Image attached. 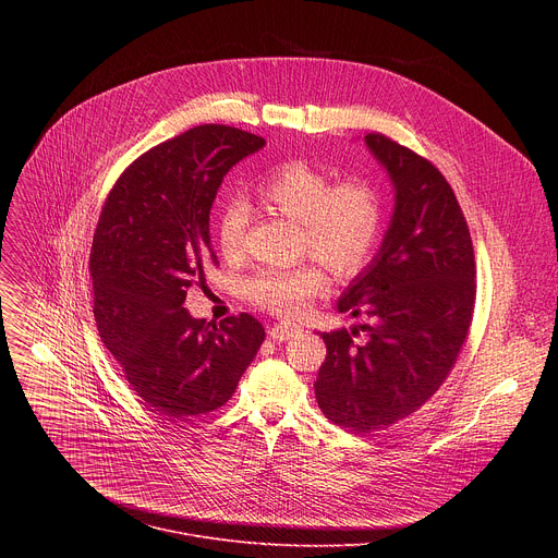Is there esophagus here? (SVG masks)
<instances>
[{
    "mask_svg": "<svg viewBox=\"0 0 558 558\" xmlns=\"http://www.w3.org/2000/svg\"><path fill=\"white\" fill-rule=\"evenodd\" d=\"M298 333H300V327H295L291 323H278V325H274L269 329V338L276 340V342H284V340H289V338H293Z\"/></svg>",
    "mask_w": 558,
    "mask_h": 558,
    "instance_id": "obj_1",
    "label": "esophagus"
}]
</instances>
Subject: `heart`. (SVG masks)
I'll return each mask as SVG.
<instances>
[{
  "label": "heart",
  "mask_w": 558,
  "mask_h": 558,
  "mask_svg": "<svg viewBox=\"0 0 558 558\" xmlns=\"http://www.w3.org/2000/svg\"><path fill=\"white\" fill-rule=\"evenodd\" d=\"M331 179L306 163L293 161L274 170L258 187L265 205L300 222L302 250L320 260L331 274L351 278L373 258L381 233V201L366 181ZM247 205L229 201L216 220L218 247L225 258L241 254L247 227ZM327 289V276L315 263L284 269H265L250 280V298L280 315H300L308 300Z\"/></svg>",
  "instance_id": "obj_1"
}]
</instances>
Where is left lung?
Here are the masks:
<instances>
[{"mask_svg":"<svg viewBox=\"0 0 558 558\" xmlns=\"http://www.w3.org/2000/svg\"><path fill=\"white\" fill-rule=\"evenodd\" d=\"M364 143L386 170L395 205L379 252L338 300L368 325L320 333L327 360L313 384L323 413L355 433L415 413L441 386L465 342L474 306V254L441 172L381 134ZM367 333L362 345L352 338Z\"/></svg>","mask_w":558,"mask_h":558,"instance_id":"left-lung-1","label":"left lung"}]
</instances>
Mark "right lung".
I'll return each instance as SVG.
<instances>
[{
  "instance_id": "add662e5",
  "label": "right lung",
  "mask_w": 558,
  "mask_h": 558,
  "mask_svg": "<svg viewBox=\"0 0 558 558\" xmlns=\"http://www.w3.org/2000/svg\"><path fill=\"white\" fill-rule=\"evenodd\" d=\"M263 147L238 128H192L136 158L104 205L90 252L97 329L132 390L168 417L220 409L265 340L250 313L216 327L183 306L216 258V192Z\"/></svg>"
}]
</instances>
